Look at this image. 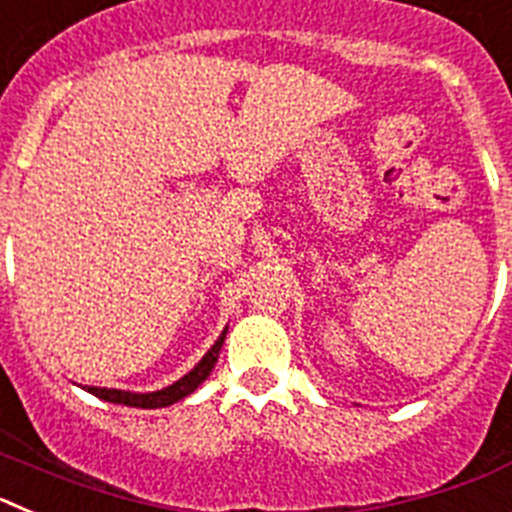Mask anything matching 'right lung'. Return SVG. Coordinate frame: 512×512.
Here are the masks:
<instances>
[{
  "instance_id": "obj_1",
  "label": "right lung",
  "mask_w": 512,
  "mask_h": 512,
  "mask_svg": "<svg viewBox=\"0 0 512 512\" xmlns=\"http://www.w3.org/2000/svg\"><path fill=\"white\" fill-rule=\"evenodd\" d=\"M225 341V330L223 336L217 338L215 346L210 348L205 354V359L200 364L194 366L192 372L187 377H182L179 382H174L171 387L166 390H158V392H148V395H133V392H122V390H104V387H84L87 392H92L94 397L99 400H107V402H115V405H130V408H166V405H174V402L184 400L187 395H192L207 377H210L212 366H215L217 356H220V348H223Z\"/></svg>"
}]
</instances>
